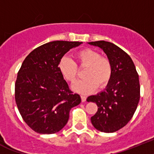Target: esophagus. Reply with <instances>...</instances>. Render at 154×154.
I'll list each match as a JSON object with an SVG mask.
<instances>
[{
  "label": "esophagus",
  "mask_w": 154,
  "mask_h": 154,
  "mask_svg": "<svg viewBox=\"0 0 154 154\" xmlns=\"http://www.w3.org/2000/svg\"><path fill=\"white\" fill-rule=\"evenodd\" d=\"M81 101H82V102H85V101H86V99H87L86 96L81 95Z\"/></svg>",
  "instance_id": "1"
}]
</instances>
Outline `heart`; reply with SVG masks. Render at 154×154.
<instances>
[{"instance_id":"b5f03b06","label":"heart","mask_w":154,"mask_h":154,"mask_svg":"<svg viewBox=\"0 0 154 154\" xmlns=\"http://www.w3.org/2000/svg\"><path fill=\"white\" fill-rule=\"evenodd\" d=\"M76 62L68 57H63L59 61V70L66 81L73 83L78 77V68L85 67L82 80L76 82L73 88L75 91L88 94L96 88H103L112 78L113 73L112 61L108 57L101 56L99 52L92 49H85L75 55Z\"/></svg>"}]
</instances>
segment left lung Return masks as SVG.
I'll return each mask as SVG.
<instances>
[{"label":"left lung","mask_w":154,"mask_h":154,"mask_svg":"<svg viewBox=\"0 0 154 154\" xmlns=\"http://www.w3.org/2000/svg\"><path fill=\"white\" fill-rule=\"evenodd\" d=\"M98 46L112 61L113 73L105 91L87 98L95 102L97 111L91 123L103 133H114L133 118L140 97L139 75L129 55L115 44L105 41L88 42Z\"/></svg>","instance_id":"8db88e82"}]
</instances>
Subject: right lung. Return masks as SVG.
Masks as SVG:
<instances>
[{
    "mask_svg": "<svg viewBox=\"0 0 154 154\" xmlns=\"http://www.w3.org/2000/svg\"><path fill=\"white\" fill-rule=\"evenodd\" d=\"M82 42L53 41L31 52L18 72L14 97L25 123L41 134L59 132L67 123L70 109L81 103L59 70L60 59Z\"/></svg>",
    "mask_w": 154,
    "mask_h": 154,
    "instance_id": "1",
    "label": "right lung"
}]
</instances>
